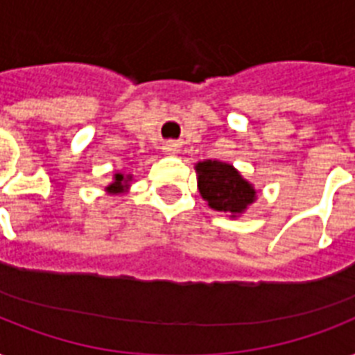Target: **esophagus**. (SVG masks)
Returning a JSON list of instances; mask_svg holds the SVG:
<instances>
[{
  "label": "esophagus",
  "mask_w": 355,
  "mask_h": 355,
  "mask_svg": "<svg viewBox=\"0 0 355 355\" xmlns=\"http://www.w3.org/2000/svg\"><path fill=\"white\" fill-rule=\"evenodd\" d=\"M166 149L167 150H169V153H177V145H175V144H169V145H167V147H166Z\"/></svg>",
  "instance_id": "34e87169"
}]
</instances>
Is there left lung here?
I'll use <instances>...</instances> for the list:
<instances>
[{"instance_id": "left-lung-1", "label": "left lung", "mask_w": 355, "mask_h": 355, "mask_svg": "<svg viewBox=\"0 0 355 355\" xmlns=\"http://www.w3.org/2000/svg\"><path fill=\"white\" fill-rule=\"evenodd\" d=\"M199 191L210 208L227 214H241L256 199L252 186L230 164L206 160L197 164Z\"/></svg>"}]
</instances>
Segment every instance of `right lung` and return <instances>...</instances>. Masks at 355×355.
Returning a JSON list of instances; mask_svg holds the SVG:
<instances>
[{"mask_svg":"<svg viewBox=\"0 0 355 355\" xmlns=\"http://www.w3.org/2000/svg\"><path fill=\"white\" fill-rule=\"evenodd\" d=\"M116 180H114V184H110V186H108V191H110V193H119V191H123V189L127 188V182H128V177H123L121 173H118V175H116Z\"/></svg>","mask_w":355,"mask_h":355,"instance_id":"1","label":"right lung"}]
</instances>
